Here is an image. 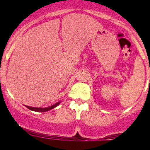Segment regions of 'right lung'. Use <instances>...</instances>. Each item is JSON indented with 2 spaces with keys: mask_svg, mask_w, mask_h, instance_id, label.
Returning a JSON list of instances; mask_svg holds the SVG:
<instances>
[{
  "mask_svg": "<svg viewBox=\"0 0 150 150\" xmlns=\"http://www.w3.org/2000/svg\"><path fill=\"white\" fill-rule=\"evenodd\" d=\"M61 101H58V102L56 103L52 106H50L49 107H45V108H41V107H32V106H25L26 107L29 109L31 110V111H37V112H46V111H49V110L53 109V108H56V106H58L60 104Z\"/></svg>",
  "mask_w": 150,
  "mask_h": 150,
  "instance_id": "add662e5",
  "label": "right lung"
}]
</instances>
